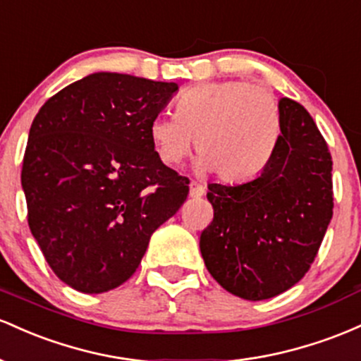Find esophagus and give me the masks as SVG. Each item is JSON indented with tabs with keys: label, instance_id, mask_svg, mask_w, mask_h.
<instances>
[{
	"label": "esophagus",
	"instance_id": "34e87169",
	"mask_svg": "<svg viewBox=\"0 0 361 361\" xmlns=\"http://www.w3.org/2000/svg\"><path fill=\"white\" fill-rule=\"evenodd\" d=\"M189 196L202 197L204 196V188H202L201 184H197V182H191V184H189Z\"/></svg>",
	"mask_w": 361,
	"mask_h": 361
}]
</instances>
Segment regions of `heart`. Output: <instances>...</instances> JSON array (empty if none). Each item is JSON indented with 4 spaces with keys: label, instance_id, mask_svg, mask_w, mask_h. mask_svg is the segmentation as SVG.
<instances>
[{
    "label": "heart",
    "instance_id": "1",
    "mask_svg": "<svg viewBox=\"0 0 361 361\" xmlns=\"http://www.w3.org/2000/svg\"><path fill=\"white\" fill-rule=\"evenodd\" d=\"M149 141L167 167L191 153L196 169L226 182H244L269 164L279 136V111L274 97L244 80L202 83L185 90L176 114H160L149 123Z\"/></svg>",
    "mask_w": 361,
    "mask_h": 361
}]
</instances>
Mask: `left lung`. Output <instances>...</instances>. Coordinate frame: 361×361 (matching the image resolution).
<instances>
[{
  "label": "left lung",
  "instance_id": "left-lung-1",
  "mask_svg": "<svg viewBox=\"0 0 361 361\" xmlns=\"http://www.w3.org/2000/svg\"><path fill=\"white\" fill-rule=\"evenodd\" d=\"M276 148L259 176L208 185L213 221L201 233L209 274L232 295L266 300L305 276L333 218V160L309 112L279 99Z\"/></svg>",
  "mask_w": 361,
  "mask_h": 361
}]
</instances>
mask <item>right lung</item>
<instances>
[{
	"instance_id": "1",
	"label": "right lung",
	"mask_w": 361,
	"mask_h": 361,
	"mask_svg": "<svg viewBox=\"0 0 361 361\" xmlns=\"http://www.w3.org/2000/svg\"><path fill=\"white\" fill-rule=\"evenodd\" d=\"M177 83L99 71L51 97L28 133V226L56 276L82 293L133 276L149 238L189 194L157 157L149 123Z\"/></svg>"
}]
</instances>
